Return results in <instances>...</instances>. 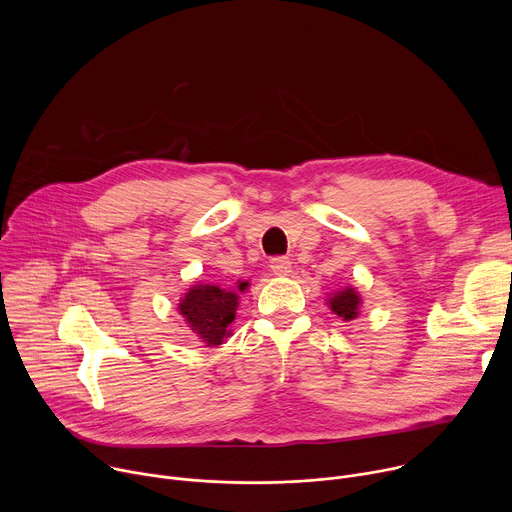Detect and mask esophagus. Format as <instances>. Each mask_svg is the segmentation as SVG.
Instances as JSON below:
<instances>
[{
  "label": "esophagus",
  "instance_id": "esophagus-1",
  "mask_svg": "<svg viewBox=\"0 0 512 512\" xmlns=\"http://www.w3.org/2000/svg\"><path fill=\"white\" fill-rule=\"evenodd\" d=\"M271 271L275 275H289L291 273V261L287 257H275V259H271Z\"/></svg>",
  "mask_w": 512,
  "mask_h": 512
}]
</instances>
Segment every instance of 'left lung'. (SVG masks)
<instances>
[{"instance_id": "left-lung-1", "label": "left lung", "mask_w": 512, "mask_h": 512, "mask_svg": "<svg viewBox=\"0 0 512 512\" xmlns=\"http://www.w3.org/2000/svg\"><path fill=\"white\" fill-rule=\"evenodd\" d=\"M328 306L336 316H340L344 322H348L358 316L360 296L356 294L354 287H344V289H338V291H334V294H330Z\"/></svg>"}]
</instances>
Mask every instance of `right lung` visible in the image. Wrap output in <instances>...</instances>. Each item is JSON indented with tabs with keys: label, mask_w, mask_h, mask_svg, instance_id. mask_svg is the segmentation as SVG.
Here are the masks:
<instances>
[{
	"label": "right lung",
	"mask_w": 512,
	"mask_h": 512,
	"mask_svg": "<svg viewBox=\"0 0 512 512\" xmlns=\"http://www.w3.org/2000/svg\"><path fill=\"white\" fill-rule=\"evenodd\" d=\"M239 289L243 291L245 283H241ZM237 306V291L210 283H198L186 291V296L178 304V310L190 330L206 346H218L231 334L229 326L235 320Z\"/></svg>",
	"instance_id": "1"
}]
</instances>
